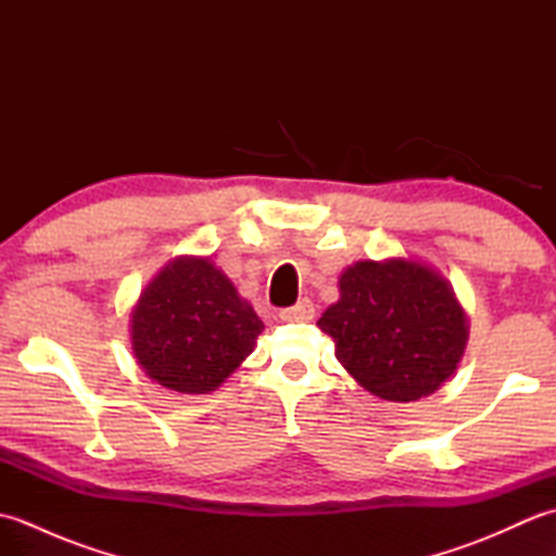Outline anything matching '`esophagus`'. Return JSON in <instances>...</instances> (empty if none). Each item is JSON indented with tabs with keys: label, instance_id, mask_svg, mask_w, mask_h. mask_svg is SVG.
Instances as JSON below:
<instances>
[{
	"label": "esophagus",
	"instance_id": "esophagus-1",
	"mask_svg": "<svg viewBox=\"0 0 556 556\" xmlns=\"http://www.w3.org/2000/svg\"><path fill=\"white\" fill-rule=\"evenodd\" d=\"M313 315H315V305L308 299H303L296 305H291V308H285L279 313V317L285 323H308L313 320Z\"/></svg>",
	"mask_w": 556,
	"mask_h": 556
}]
</instances>
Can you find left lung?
<instances>
[{"instance_id": "8db88e82", "label": "left lung", "mask_w": 556, "mask_h": 556, "mask_svg": "<svg viewBox=\"0 0 556 556\" xmlns=\"http://www.w3.org/2000/svg\"><path fill=\"white\" fill-rule=\"evenodd\" d=\"M317 327L365 392L394 404L434 394L466 353L470 323L452 281L416 257L358 260Z\"/></svg>"}]
</instances>
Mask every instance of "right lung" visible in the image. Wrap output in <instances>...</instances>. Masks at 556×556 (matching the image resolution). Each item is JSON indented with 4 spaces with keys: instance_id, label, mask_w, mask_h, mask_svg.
Here are the masks:
<instances>
[{
    "instance_id": "right-lung-1",
    "label": "right lung",
    "mask_w": 556,
    "mask_h": 556,
    "mask_svg": "<svg viewBox=\"0 0 556 556\" xmlns=\"http://www.w3.org/2000/svg\"><path fill=\"white\" fill-rule=\"evenodd\" d=\"M134 358L176 394H210L251 356L265 325L203 255H179L152 277L128 320Z\"/></svg>"
}]
</instances>
